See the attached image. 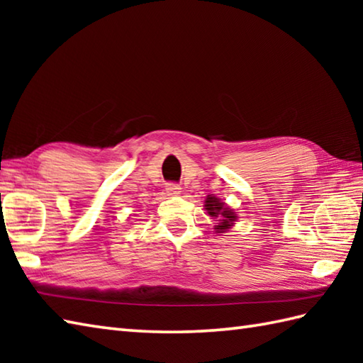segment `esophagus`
<instances>
[{
	"label": "esophagus",
	"instance_id": "34e87169",
	"mask_svg": "<svg viewBox=\"0 0 363 363\" xmlns=\"http://www.w3.org/2000/svg\"><path fill=\"white\" fill-rule=\"evenodd\" d=\"M165 190H167V194H168V195L176 196V195H179L181 187L177 186V184H167V186H165Z\"/></svg>",
	"mask_w": 363,
	"mask_h": 363
}]
</instances>
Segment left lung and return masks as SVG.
Segmentation results:
<instances>
[{"instance_id": "left-lung-1", "label": "left lung", "mask_w": 363, "mask_h": 363, "mask_svg": "<svg viewBox=\"0 0 363 363\" xmlns=\"http://www.w3.org/2000/svg\"><path fill=\"white\" fill-rule=\"evenodd\" d=\"M206 209H207V212H209V215H212V217L221 218V220H218L220 225H217V228H215L218 233H225V230L235 221V213L233 211H229L228 207H225V204L220 203L218 198L211 196V195L207 196Z\"/></svg>"}]
</instances>
